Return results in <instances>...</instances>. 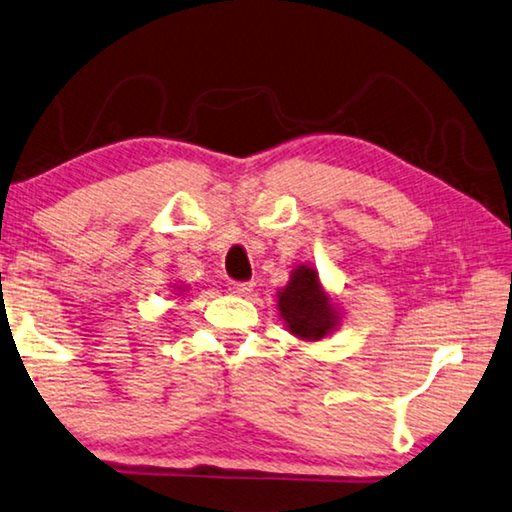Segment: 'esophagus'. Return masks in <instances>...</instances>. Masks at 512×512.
<instances>
[{
  "instance_id": "esophagus-1",
  "label": "esophagus",
  "mask_w": 512,
  "mask_h": 512,
  "mask_svg": "<svg viewBox=\"0 0 512 512\" xmlns=\"http://www.w3.org/2000/svg\"><path fill=\"white\" fill-rule=\"evenodd\" d=\"M229 290L233 292V295H238V297H247L251 290H254V283H249V281H231L229 283Z\"/></svg>"
}]
</instances>
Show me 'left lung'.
Returning a JSON list of instances; mask_svg holds the SVG:
<instances>
[{"mask_svg":"<svg viewBox=\"0 0 512 512\" xmlns=\"http://www.w3.org/2000/svg\"><path fill=\"white\" fill-rule=\"evenodd\" d=\"M279 315L288 331L299 340L315 342L333 333L340 326V313L335 301L322 288L320 276L311 265H297L290 274L288 286L276 292Z\"/></svg>","mask_w":512,"mask_h":512,"instance_id":"1","label":"left lung"}]
</instances>
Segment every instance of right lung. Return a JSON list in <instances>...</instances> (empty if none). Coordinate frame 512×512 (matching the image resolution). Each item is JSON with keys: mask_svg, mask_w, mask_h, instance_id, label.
<instances>
[{"mask_svg": "<svg viewBox=\"0 0 512 512\" xmlns=\"http://www.w3.org/2000/svg\"><path fill=\"white\" fill-rule=\"evenodd\" d=\"M174 288H177L179 292H186V288H179V286H174Z\"/></svg>", "mask_w": 512, "mask_h": 512, "instance_id": "1", "label": "right lung"}]
</instances>
